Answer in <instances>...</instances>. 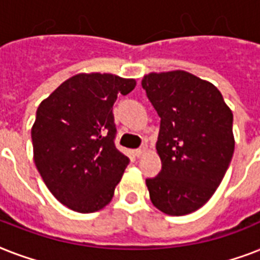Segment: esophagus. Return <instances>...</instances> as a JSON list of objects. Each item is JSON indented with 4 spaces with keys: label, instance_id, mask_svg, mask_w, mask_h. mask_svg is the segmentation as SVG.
I'll return each mask as SVG.
<instances>
[{
    "label": "esophagus",
    "instance_id": "1",
    "mask_svg": "<svg viewBox=\"0 0 260 260\" xmlns=\"http://www.w3.org/2000/svg\"><path fill=\"white\" fill-rule=\"evenodd\" d=\"M148 152V147L147 146H143L142 148H139V150L135 151V155L138 156V158H142V156H144V155Z\"/></svg>",
    "mask_w": 260,
    "mask_h": 260
}]
</instances>
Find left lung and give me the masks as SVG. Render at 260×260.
I'll use <instances>...</instances> for the list:
<instances>
[{
	"instance_id": "left-lung-1",
	"label": "left lung",
	"mask_w": 260,
	"mask_h": 260,
	"mask_svg": "<svg viewBox=\"0 0 260 260\" xmlns=\"http://www.w3.org/2000/svg\"><path fill=\"white\" fill-rule=\"evenodd\" d=\"M142 86L160 117L162 170L146 179L160 212L183 216L209 201L235 150L234 114L214 85L187 71L150 73Z\"/></svg>"
}]
</instances>
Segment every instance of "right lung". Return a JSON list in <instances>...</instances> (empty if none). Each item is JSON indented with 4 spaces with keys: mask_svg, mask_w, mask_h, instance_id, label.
Masks as SVG:
<instances>
[{
    "mask_svg": "<svg viewBox=\"0 0 260 260\" xmlns=\"http://www.w3.org/2000/svg\"><path fill=\"white\" fill-rule=\"evenodd\" d=\"M135 79L77 74L43 100L32 126L34 160L51 193L69 209L91 213L112 201L129 163L114 146L113 104Z\"/></svg>",
    "mask_w": 260,
    "mask_h": 260,
    "instance_id": "obj_1",
    "label": "right lung"
}]
</instances>
